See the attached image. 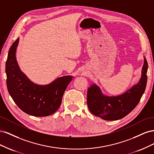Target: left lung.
<instances>
[{
    "mask_svg": "<svg viewBox=\"0 0 154 154\" xmlns=\"http://www.w3.org/2000/svg\"><path fill=\"white\" fill-rule=\"evenodd\" d=\"M148 63L144 57L141 76L139 82L122 94L106 96L100 87L92 83L88 88V108L94 115L106 121H115L128 115L140 101L145 91L147 82Z\"/></svg>",
    "mask_w": 154,
    "mask_h": 154,
    "instance_id": "left-lung-1",
    "label": "left lung"
}]
</instances>
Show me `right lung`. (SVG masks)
<instances>
[{"label":"right lung","mask_w":154,"mask_h":154,"mask_svg":"<svg viewBox=\"0 0 154 154\" xmlns=\"http://www.w3.org/2000/svg\"><path fill=\"white\" fill-rule=\"evenodd\" d=\"M19 38L9 50L6 63L7 87L12 99L25 113L37 117L53 114L61 105L63 93L74 78L63 76L49 84L38 85L23 72L16 58Z\"/></svg>","instance_id":"add662e5"}]
</instances>
